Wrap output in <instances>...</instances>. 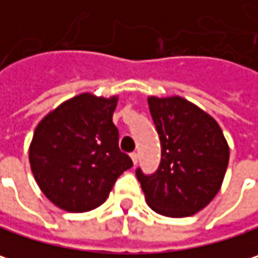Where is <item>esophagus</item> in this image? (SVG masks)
<instances>
[{"instance_id":"34e87169","label":"esophagus","mask_w":258,"mask_h":258,"mask_svg":"<svg viewBox=\"0 0 258 258\" xmlns=\"http://www.w3.org/2000/svg\"><path fill=\"white\" fill-rule=\"evenodd\" d=\"M131 158H132L134 164H137V163H138V154H137V153H132V154H131Z\"/></svg>"}]
</instances>
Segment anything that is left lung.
<instances>
[{"instance_id":"left-lung-1","label":"left lung","mask_w":258,"mask_h":258,"mask_svg":"<svg viewBox=\"0 0 258 258\" xmlns=\"http://www.w3.org/2000/svg\"><path fill=\"white\" fill-rule=\"evenodd\" d=\"M161 144L154 173L137 169L148 206L158 214L186 217L219 192L229 163V147L217 121L180 97L148 98Z\"/></svg>"}]
</instances>
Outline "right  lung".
Returning a JSON list of instances; mask_svg holds the SVG:
<instances>
[{
  "label": "right lung",
  "mask_w": 258,
  "mask_h": 258,
  "mask_svg": "<svg viewBox=\"0 0 258 258\" xmlns=\"http://www.w3.org/2000/svg\"><path fill=\"white\" fill-rule=\"evenodd\" d=\"M116 102V97L82 94L63 102L35 129L29 150L32 173L46 198L66 212L101 206L117 177L134 166L119 148Z\"/></svg>",
  "instance_id": "1"
}]
</instances>
